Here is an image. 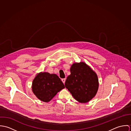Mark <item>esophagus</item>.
<instances>
[{
    "instance_id": "1",
    "label": "esophagus",
    "mask_w": 131,
    "mask_h": 131,
    "mask_svg": "<svg viewBox=\"0 0 131 131\" xmlns=\"http://www.w3.org/2000/svg\"><path fill=\"white\" fill-rule=\"evenodd\" d=\"M66 80V78H63V79H61V81H62V82L63 83V84L65 83Z\"/></svg>"
}]
</instances>
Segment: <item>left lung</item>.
Wrapping results in <instances>:
<instances>
[{
	"instance_id": "1",
	"label": "left lung",
	"mask_w": 131,
	"mask_h": 131,
	"mask_svg": "<svg viewBox=\"0 0 131 131\" xmlns=\"http://www.w3.org/2000/svg\"><path fill=\"white\" fill-rule=\"evenodd\" d=\"M65 87L75 99L80 103H87L95 96L98 90V76L85 62H75L70 68Z\"/></svg>"
}]
</instances>
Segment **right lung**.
<instances>
[{"label":"right lung","mask_w":131,"mask_h":131,"mask_svg":"<svg viewBox=\"0 0 131 131\" xmlns=\"http://www.w3.org/2000/svg\"><path fill=\"white\" fill-rule=\"evenodd\" d=\"M64 85L58 75L47 72H40L34 78L32 85L33 93L41 101L49 102Z\"/></svg>","instance_id":"1"}]
</instances>
